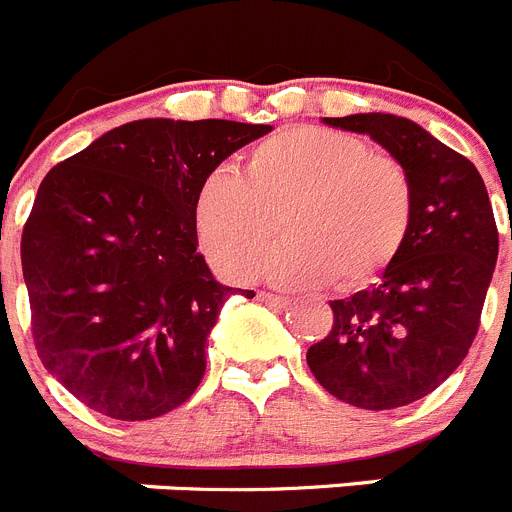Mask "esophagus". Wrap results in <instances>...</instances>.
<instances>
[{
	"label": "esophagus",
	"instance_id": "1",
	"mask_svg": "<svg viewBox=\"0 0 512 512\" xmlns=\"http://www.w3.org/2000/svg\"><path fill=\"white\" fill-rule=\"evenodd\" d=\"M259 302H264V305H269V307H279V310H282V307H287L289 305V300L287 297H282V295H271V292H259Z\"/></svg>",
	"mask_w": 512,
	"mask_h": 512
}]
</instances>
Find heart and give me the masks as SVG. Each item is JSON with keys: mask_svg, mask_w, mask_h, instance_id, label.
<instances>
[{"mask_svg": "<svg viewBox=\"0 0 512 512\" xmlns=\"http://www.w3.org/2000/svg\"><path fill=\"white\" fill-rule=\"evenodd\" d=\"M415 194L395 158L366 140L328 128H289L261 140L243 174L217 169L197 197L202 251L228 277L259 264L274 282L336 289L374 282L395 264L413 225Z\"/></svg>", "mask_w": 512, "mask_h": 512, "instance_id": "1", "label": "heart"}]
</instances>
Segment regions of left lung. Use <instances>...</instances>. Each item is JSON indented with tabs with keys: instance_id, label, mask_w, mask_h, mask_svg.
<instances>
[{
	"instance_id": "obj_1",
	"label": "left lung",
	"mask_w": 512,
	"mask_h": 512,
	"mask_svg": "<svg viewBox=\"0 0 512 512\" xmlns=\"http://www.w3.org/2000/svg\"><path fill=\"white\" fill-rule=\"evenodd\" d=\"M323 122L377 140L408 171L415 207L382 279L330 302L333 328L307 348V366L338 400L395 410L431 395L469 354L497 261L495 215L472 161L418 122L382 112Z\"/></svg>"
}]
</instances>
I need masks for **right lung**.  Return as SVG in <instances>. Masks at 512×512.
Returning a JSON list of instances; mask_svg holds the SVG:
<instances>
[{"label": "right lung", "instance_id": "1", "mask_svg": "<svg viewBox=\"0 0 512 512\" xmlns=\"http://www.w3.org/2000/svg\"><path fill=\"white\" fill-rule=\"evenodd\" d=\"M266 133L271 125L148 117L45 174L22 230L33 341L87 408L148 420L200 387L207 336L238 289L197 251V197L230 153Z\"/></svg>", "mask_w": 512, "mask_h": 512}]
</instances>
